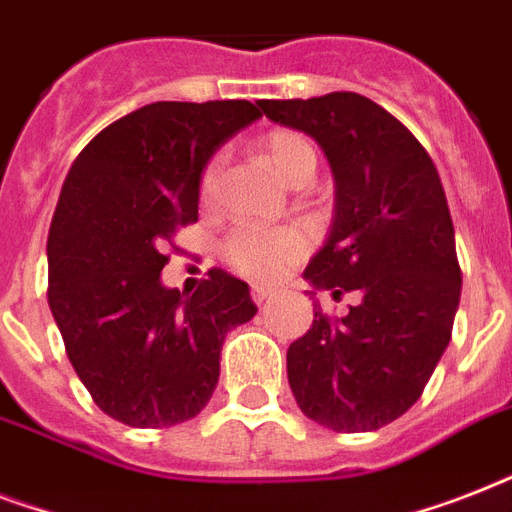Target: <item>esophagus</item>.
<instances>
[{"mask_svg": "<svg viewBox=\"0 0 512 512\" xmlns=\"http://www.w3.org/2000/svg\"><path fill=\"white\" fill-rule=\"evenodd\" d=\"M273 292L271 289H265V287H252V300H255L257 305H263L265 300H271Z\"/></svg>", "mask_w": 512, "mask_h": 512, "instance_id": "1", "label": "esophagus"}]
</instances>
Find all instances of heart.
I'll return each instance as SVG.
<instances>
[{
    "instance_id": "b5f03b06",
    "label": "heart",
    "mask_w": 512,
    "mask_h": 512,
    "mask_svg": "<svg viewBox=\"0 0 512 512\" xmlns=\"http://www.w3.org/2000/svg\"><path fill=\"white\" fill-rule=\"evenodd\" d=\"M257 151L273 172L289 185H305L316 172L319 154L305 135L295 130H271L257 138ZM223 159L212 156L199 175L201 207H212L220 191ZM311 249V233L303 225L255 228L241 225L220 241V255L233 273L249 281H276L303 260Z\"/></svg>"
}]
</instances>
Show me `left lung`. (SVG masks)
Returning <instances> with one entry per match:
<instances>
[{
	"instance_id": "left-lung-1",
	"label": "left lung",
	"mask_w": 512,
	"mask_h": 512,
	"mask_svg": "<svg viewBox=\"0 0 512 512\" xmlns=\"http://www.w3.org/2000/svg\"><path fill=\"white\" fill-rule=\"evenodd\" d=\"M260 108L319 140L335 172V228L305 279L361 297L345 316L313 308L287 350L289 385L305 417L369 433L422 396L452 340L462 268L444 185L420 140L358 92Z\"/></svg>"
}]
</instances>
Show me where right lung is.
Segmentation results:
<instances>
[{
	"mask_svg": "<svg viewBox=\"0 0 512 512\" xmlns=\"http://www.w3.org/2000/svg\"><path fill=\"white\" fill-rule=\"evenodd\" d=\"M249 100H159L116 119L68 170L47 236V300L92 401L130 428H170L207 406L225 332L257 313L212 268L191 297L162 287L175 233L199 220V175L255 122Z\"/></svg>",
	"mask_w": 512,
	"mask_h": 512,
	"instance_id": "right-lung-1",
	"label": "right lung"
}]
</instances>
